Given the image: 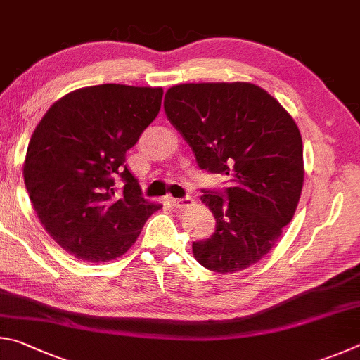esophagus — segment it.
Masks as SVG:
<instances>
[{
  "mask_svg": "<svg viewBox=\"0 0 360 360\" xmlns=\"http://www.w3.org/2000/svg\"><path fill=\"white\" fill-rule=\"evenodd\" d=\"M172 204L175 209H186V207H190L194 204V200L191 196H185L181 199H172Z\"/></svg>",
  "mask_w": 360,
  "mask_h": 360,
  "instance_id": "obj_1",
  "label": "esophagus"
}]
</instances>
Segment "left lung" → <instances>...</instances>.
Masks as SVG:
<instances>
[{"instance_id": "left-lung-1", "label": "left lung", "mask_w": 360, "mask_h": 360, "mask_svg": "<svg viewBox=\"0 0 360 360\" xmlns=\"http://www.w3.org/2000/svg\"><path fill=\"white\" fill-rule=\"evenodd\" d=\"M164 112L200 169L229 176L224 191H204L217 219L212 237L193 243L200 266L234 274L262 259L297 209L304 147L294 118L248 82L169 88Z\"/></svg>"}]
</instances>
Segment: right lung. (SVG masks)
Instances as JSON below:
<instances>
[{
    "label": "right lung",
    "instance_id": "1",
    "mask_svg": "<svg viewBox=\"0 0 360 360\" xmlns=\"http://www.w3.org/2000/svg\"><path fill=\"white\" fill-rule=\"evenodd\" d=\"M161 99L160 86H85L56 101L36 126L25 186L50 237L77 259L107 262L124 255L161 209L142 198L124 164ZM117 178L125 184L122 193Z\"/></svg>",
    "mask_w": 360,
    "mask_h": 360
}]
</instances>
